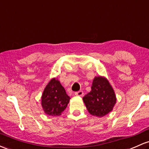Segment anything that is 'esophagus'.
<instances>
[{"mask_svg":"<svg viewBox=\"0 0 149 149\" xmlns=\"http://www.w3.org/2000/svg\"><path fill=\"white\" fill-rule=\"evenodd\" d=\"M75 95L79 96V97H82V96H83V92L81 91H78V92L75 93Z\"/></svg>","mask_w":149,"mask_h":149,"instance_id":"obj_1","label":"esophagus"}]
</instances>
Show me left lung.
<instances>
[{
    "label": "left lung",
    "mask_w": 149,
    "mask_h": 149,
    "mask_svg": "<svg viewBox=\"0 0 149 149\" xmlns=\"http://www.w3.org/2000/svg\"><path fill=\"white\" fill-rule=\"evenodd\" d=\"M83 100L90 114L102 117L113 109L117 98L108 80L99 76L94 78L91 92L83 97Z\"/></svg>",
    "instance_id": "obj_1"
}]
</instances>
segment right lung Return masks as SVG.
<instances>
[{"instance_id": "obj_1", "label": "right lung", "mask_w": 149, "mask_h": 149, "mask_svg": "<svg viewBox=\"0 0 149 149\" xmlns=\"http://www.w3.org/2000/svg\"><path fill=\"white\" fill-rule=\"evenodd\" d=\"M59 81L53 78L47 85L42 95V107L46 114L52 117L61 115L70 100Z\"/></svg>"}]
</instances>
